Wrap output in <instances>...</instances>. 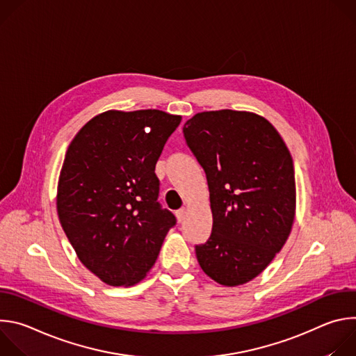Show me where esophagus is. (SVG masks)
Returning a JSON list of instances; mask_svg holds the SVG:
<instances>
[{"label": "esophagus", "instance_id": "1", "mask_svg": "<svg viewBox=\"0 0 356 356\" xmlns=\"http://www.w3.org/2000/svg\"><path fill=\"white\" fill-rule=\"evenodd\" d=\"M176 217H177V221L179 222H183L187 217V209H180L177 213H176Z\"/></svg>", "mask_w": 356, "mask_h": 356}]
</instances>
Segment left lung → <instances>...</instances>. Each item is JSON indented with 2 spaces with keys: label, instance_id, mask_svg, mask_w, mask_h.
Segmentation results:
<instances>
[{
  "label": "left lung",
  "instance_id": "8db88e82",
  "mask_svg": "<svg viewBox=\"0 0 356 356\" xmlns=\"http://www.w3.org/2000/svg\"><path fill=\"white\" fill-rule=\"evenodd\" d=\"M183 134L207 176L213 231L195 246L207 276L234 287L261 275L286 243L296 214L290 152L264 117L204 111Z\"/></svg>",
  "mask_w": 356,
  "mask_h": 356
}]
</instances>
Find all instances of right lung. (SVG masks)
I'll use <instances>...</instances> for the list:
<instances>
[{
    "label": "right lung",
    "instance_id": "obj_1",
    "mask_svg": "<svg viewBox=\"0 0 356 356\" xmlns=\"http://www.w3.org/2000/svg\"><path fill=\"white\" fill-rule=\"evenodd\" d=\"M181 121L159 110H110L67 147L58 183L62 228L80 262L110 286H134L176 224L158 202L156 162Z\"/></svg>",
    "mask_w": 356,
    "mask_h": 356
}]
</instances>
